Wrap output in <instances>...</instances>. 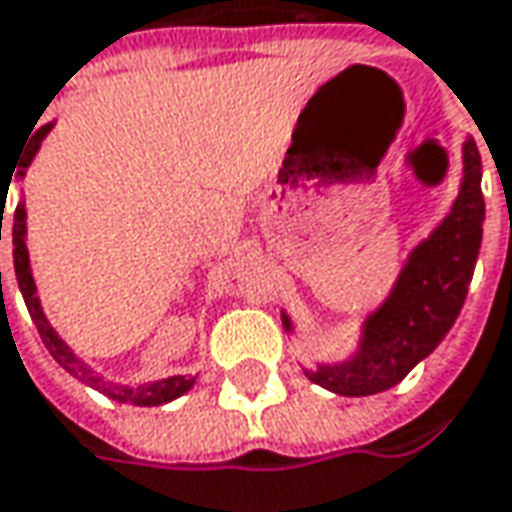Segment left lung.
<instances>
[{
    "label": "left lung",
    "instance_id": "left-lung-1",
    "mask_svg": "<svg viewBox=\"0 0 512 512\" xmlns=\"http://www.w3.org/2000/svg\"><path fill=\"white\" fill-rule=\"evenodd\" d=\"M484 223L481 157L473 140L464 143V180L453 212L407 260L384 306L364 323L361 352L335 367L306 372L309 381L338 395H375L407 378L444 335L464 306ZM283 326L292 329L283 315Z\"/></svg>",
    "mask_w": 512,
    "mask_h": 512
}]
</instances>
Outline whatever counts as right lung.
<instances>
[{"instance_id":"1","label":"right lung","mask_w":512,"mask_h":512,"mask_svg":"<svg viewBox=\"0 0 512 512\" xmlns=\"http://www.w3.org/2000/svg\"><path fill=\"white\" fill-rule=\"evenodd\" d=\"M48 131H51V123L42 125L34 137H31V143H28V148H25V157L19 160V174H25V168L31 166L34 154L39 151V143L45 140V134H48ZM13 171H16V168H13ZM11 180H13V174H11ZM8 186H11V183L0 186L2 203H5V197H8ZM2 214H5V209L0 212V240H2ZM11 234H13V269H16V280H19V292H22L25 306H28V312H31V318H34L36 329H39L42 344L48 346V352L54 355V361L59 364V367L65 369V372H71V375L79 378L82 384L100 389L102 395H108V398H114V401H120V404H134V407H157V404H168V401L180 398L183 392H189V389L194 387V378H186V375H174V378H163V381H154V384H140V387H123V384L102 381L94 369L85 367L77 355L65 346V341H62L54 329H51V323L45 321V315H42V306H39V298H36L34 275H31L28 246H25V203H19V206H16V212H13ZM0 292H2V272H0Z\"/></svg>"}]
</instances>
